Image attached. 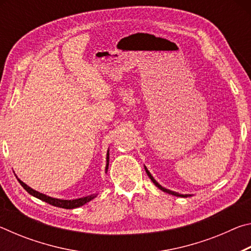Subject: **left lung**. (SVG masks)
I'll list each match as a JSON object with an SVG mask.
<instances>
[{
	"label": "left lung",
	"mask_w": 251,
	"mask_h": 251,
	"mask_svg": "<svg viewBox=\"0 0 251 251\" xmlns=\"http://www.w3.org/2000/svg\"><path fill=\"white\" fill-rule=\"evenodd\" d=\"M145 171H146V173H147V175H148V177L151 178V181L154 182V184L158 187V188L160 189V190H163V192H165V193H168V194H171V195H174V196H178V197H187V196H189V195H180V194H177V193H175V192H172V190H169V189H166V188H164V187H161L158 182H157L155 179H154V177H152L151 175V173L147 171V168L145 167Z\"/></svg>",
	"instance_id": "left-lung-1"
}]
</instances>
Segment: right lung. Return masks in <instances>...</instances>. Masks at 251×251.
<instances>
[{"instance_id":"right-lung-1","label":"right lung","mask_w":251,"mask_h":251,"mask_svg":"<svg viewBox=\"0 0 251 251\" xmlns=\"http://www.w3.org/2000/svg\"><path fill=\"white\" fill-rule=\"evenodd\" d=\"M108 159H109V157H108V152H107V165H106V171H107V168H108ZM18 180L21 184V186H22L28 194H31L32 196L39 198V199H41V201L48 202L52 206L59 207V208H65V209H73V208L80 207V206L85 205L86 202L91 201L92 199H94L96 197V195H91V196L78 198V199H73V201H63V199H56V198L46 196V195H44V194H41L39 192H36V190L32 189L31 187H28L26 184H24V182L21 179H19V178H18Z\"/></svg>"}]
</instances>
